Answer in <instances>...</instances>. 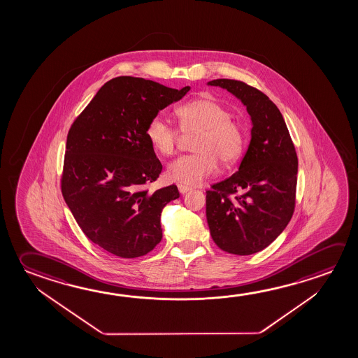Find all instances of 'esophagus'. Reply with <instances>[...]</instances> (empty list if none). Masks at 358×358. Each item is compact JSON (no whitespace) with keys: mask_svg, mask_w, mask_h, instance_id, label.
<instances>
[{"mask_svg":"<svg viewBox=\"0 0 358 358\" xmlns=\"http://www.w3.org/2000/svg\"><path fill=\"white\" fill-rule=\"evenodd\" d=\"M178 191H180V194H187L188 191H191V188L186 187V186H182V185H180V186H178Z\"/></svg>","mask_w":358,"mask_h":358,"instance_id":"esophagus-1","label":"esophagus"}]
</instances>
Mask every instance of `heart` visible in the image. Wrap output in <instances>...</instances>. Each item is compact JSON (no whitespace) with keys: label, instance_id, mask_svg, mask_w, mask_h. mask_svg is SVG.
<instances>
[{"label":"heart","instance_id":"heart-1","mask_svg":"<svg viewBox=\"0 0 358 358\" xmlns=\"http://www.w3.org/2000/svg\"><path fill=\"white\" fill-rule=\"evenodd\" d=\"M180 129L194 136V155L181 156L167 167V177L182 186H196L217 170V161L229 166L240 159L245 147V132L226 106L212 97H202L181 106L176 111ZM146 136L162 156L176 151L180 140L175 129L162 115H156L147 124Z\"/></svg>","mask_w":358,"mask_h":358}]
</instances>
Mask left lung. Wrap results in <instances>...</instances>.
Returning <instances> with one entry per match:
<instances>
[{
  "mask_svg": "<svg viewBox=\"0 0 358 358\" xmlns=\"http://www.w3.org/2000/svg\"><path fill=\"white\" fill-rule=\"evenodd\" d=\"M207 85L227 90L251 118V141L238 171L206 192L212 240L224 252L248 256L270 246L289 222L299 159L281 112L266 94L227 78ZM238 190L243 194L229 199Z\"/></svg>",
  "mask_w": 358,
  "mask_h": 358,
  "instance_id": "left-lung-1",
  "label": "left lung"
}]
</instances>
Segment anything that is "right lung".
<instances>
[{
  "label": "right lung",
  "instance_id": "right-lung-1",
  "mask_svg": "<svg viewBox=\"0 0 358 358\" xmlns=\"http://www.w3.org/2000/svg\"><path fill=\"white\" fill-rule=\"evenodd\" d=\"M189 90L116 77L71 126L62 194L83 234L107 252L141 257L162 240L161 212L180 192L176 185L153 194L143 189L162 171L146 127Z\"/></svg>",
  "mask_w": 358,
  "mask_h": 358
}]
</instances>
